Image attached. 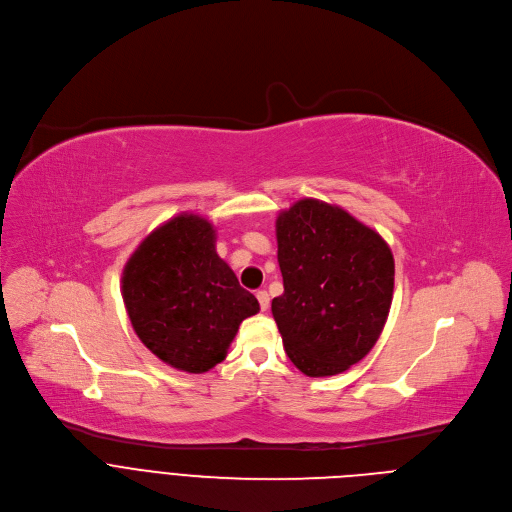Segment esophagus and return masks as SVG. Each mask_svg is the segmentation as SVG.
<instances>
[{"mask_svg": "<svg viewBox=\"0 0 512 512\" xmlns=\"http://www.w3.org/2000/svg\"><path fill=\"white\" fill-rule=\"evenodd\" d=\"M257 300H259V308L265 312L269 308V294H267V291H257Z\"/></svg>", "mask_w": 512, "mask_h": 512, "instance_id": "34e87169", "label": "esophagus"}]
</instances>
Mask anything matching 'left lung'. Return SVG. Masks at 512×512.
I'll return each mask as SVG.
<instances>
[{"mask_svg": "<svg viewBox=\"0 0 512 512\" xmlns=\"http://www.w3.org/2000/svg\"><path fill=\"white\" fill-rule=\"evenodd\" d=\"M275 233L283 294L271 312L285 352L308 377L344 373L385 328L393 253L377 231L316 198L281 210Z\"/></svg>", "mask_w": 512, "mask_h": 512, "instance_id": "8db88e82", "label": "left lung"}]
</instances>
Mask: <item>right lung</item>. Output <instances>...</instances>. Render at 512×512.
<instances>
[{
    "label": "right lung",
    "instance_id": "right-lung-1",
    "mask_svg": "<svg viewBox=\"0 0 512 512\" xmlns=\"http://www.w3.org/2000/svg\"><path fill=\"white\" fill-rule=\"evenodd\" d=\"M121 294L139 340L184 373L225 360L259 302L216 253L212 223L182 212L141 241L125 263Z\"/></svg>",
    "mask_w": 512,
    "mask_h": 512
}]
</instances>
